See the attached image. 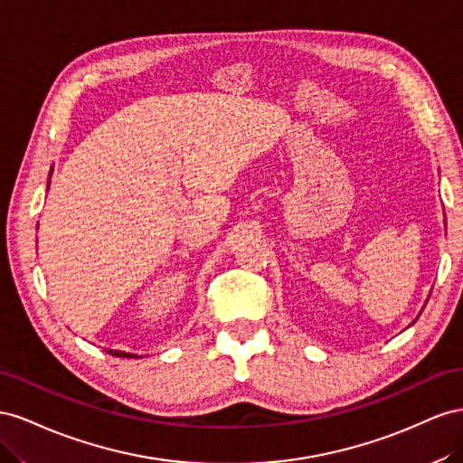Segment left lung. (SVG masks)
Here are the masks:
<instances>
[{
	"label": "left lung",
	"mask_w": 463,
	"mask_h": 463,
	"mask_svg": "<svg viewBox=\"0 0 463 463\" xmlns=\"http://www.w3.org/2000/svg\"><path fill=\"white\" fill-rule=\"evenodd\" d=\"M444 222H446V221H444Z\"/></svg>",
	"instance_id": "left-lung-1"
}]
</instances>
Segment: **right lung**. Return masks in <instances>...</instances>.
Instances as JSON below:
<instances>
[{
  "instance_id": "add662e5",
  "label": "right lung",
  "mask_w": 463,
  "mask_h": 463,
  "mask_svg": "<svg viewBox=\"0 0 463 463\" xmlns=\"http://www.w3.org/2000/svg\"><path fill=\"white\" fill-rule=\"evenodd\" d=\"M52 173H54V166L50 168V175H48V186L46 190L50 188V178H52ZM112 356H126V359H139V354H134V353H126V351H118V349H107Z\"/></svg>"
}]
</instances>
